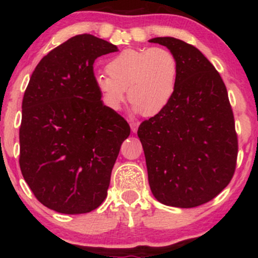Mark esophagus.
Returning a JSON list of instances; mask_svg holds the SVG:
<instances>
[{"label": "esophagus", "mask_w": 258, "mask_h": 258, "mask_svg": "<svg viewBox=\"0 0 258 258\" xmlns=\"http://www.w3.org/2000/svg\"><path fill=\"white\" fill-rule=\"evenodd\" d=\"M130 126H131V131L133 133H136V132H137V130H138L139 122H138V121H132V122L130 123Z\"/></svg>", "instance_id": "esophagus-1"}]
</instances>
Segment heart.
I'll list each match as a JSON object with an SVG mask.
<instances>
[{
	"label": "heart",
	"instance_id": "obj_1",
	"mask_svg": "<svg viewBox=\"0 0 258 258\" xmlns=\"http://www.w3.org/2000/svg\"><path fill=\"white\" fill-rule=\"evenodd\" d=\"M106 73L94 79L105 106L119 110L127 98L136 112L144 116L159 114L176 90L178 61L164 47L128 48L106 63Z\"/></svg>",
	"mask_w": 258,
	"mask_h": 258
}]
</instances>
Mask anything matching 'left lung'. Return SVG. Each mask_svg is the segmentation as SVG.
I'll list each match as a JSON object with an SVG mask.
<instances>
[{
    "label": "left lung",
    "instance_id": "1",
    "mask_svg": "<svg viewBox=\"0 0 258 258\" xmlns=\"http://www.w3.org/2000/svg\"><path fill=\"white\" fill-rule=\"evenodd\" d=\"M149 42L167 47L178 61L172 98L137 132L150 189L164 205L200 206L229 184L236 166L238 137L226 85L191 44L174 37Z\"/></svg>",
    "mask_w": 258,
    "mask_h": 258
}]
</instances>
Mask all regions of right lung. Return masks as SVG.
<instances>
[{"mask_svg": "<svg viewBox=\"0 0 258 258\" xmlns=\"http://www.w3.org/2000/svg\"><path fill=\"white\" fill-rule=\"evenodd\" d=\"M116 51L93 35H76L41 59L25 90L20 170L36 199L60 214H87L105 200L131 132L94 84V60Z\"/></svg>", "mask_w": 258, "mask_h": 258, "instance_id": "obj_1", "label": "right lung"}]
</instances>
